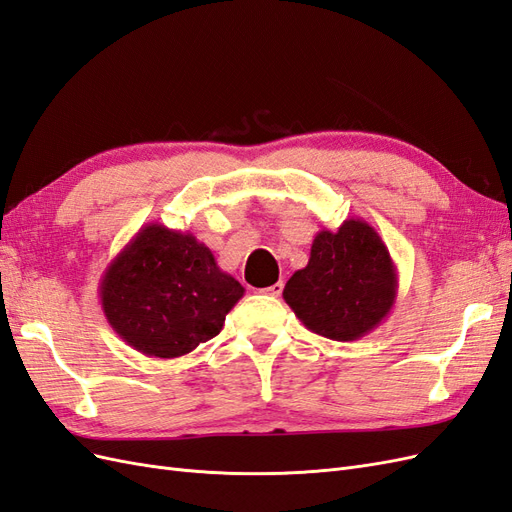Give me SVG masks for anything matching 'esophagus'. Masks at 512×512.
I'll return each instance as SVG.
<instances>
[{"label":"esophagus","instance_id":"esophagus-1","mask_svg":"<svg viewBox=\"0 0 512 512\" xmlns=\"http://www.w3.org/2000/svg\"><path fill=\"white\" fill-rule=\"evenodd\" d=\"M282 290H284V282H275L273 286H269V288H265V290H260V292H262V294H269V297H280Z\"/></svg>","mask_w":512,"mask_h":512}]
</instances>
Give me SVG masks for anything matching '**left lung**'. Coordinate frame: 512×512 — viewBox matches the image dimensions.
Masks as SVG:
<instances>
[{
	"label": "left lung",
	"instance_id": "8db88e82",
	"mask_svg": "<svg viewBox=\"0 0 512 512\" xmlns=\"http://www.w3.org/2000/svg\"><path fill=\"white\" fill-rule=\"evenodd\" d=\"M397 267L376 228L361 218L314 237L307 267L294 271L284 301L309 331L354 342L391 314Z\"/></svg>",
	"mask_w": 512,
	"mask_h": 512
}]
</instances>
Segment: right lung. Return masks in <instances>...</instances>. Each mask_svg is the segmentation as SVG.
Returning <instances> with one entry per match:
<instances>
[{
	"label": "right lung",
	"mask_w": 512,
	"mask_h": 512,
	"mask_svg": "<svg viewBox=\"0 0 512 512\" xmlns=\"http://www.w3.org/2000/svg\"><path fill=\"white\" fill-rule=\"evenodd\" d=\"M243 292L205 243L158 222L136 232L98 288L113 331L156 359H177L209 342Z\"/></svg>",
	"instance_id": "add662e5"
}]
</instances>
